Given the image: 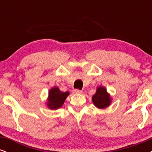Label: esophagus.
<instances>
[{
    "label": "esophagus",
    "instance_id": "esophagus-1",
    "mask_svg": "<svg viewBox=\"0 0 152 152\" xmlns=\"http://www.w3.org/2000/svg\"><path fill=\"white\" fill-rule=\"evenodd\" d=\"M74 92L75 94H82V91L79 90V89H74Z\"/></svg>",
    "mask_w": 152,
    "mask_h": 152
}]
</instances>
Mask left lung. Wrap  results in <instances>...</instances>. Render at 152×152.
I'll return each mask as SVG.
<instances>
[{
    "label": "left lung",
    "instance_id": "obj_1",
    "mask_svg": "<svg viewBox=\"0 0 152 152\" xmlns=\"http://www.w3.org/2000/svg\"><path fill=\"white\" fill-rule=\"evenodd\" d=\"M92 101L94 105L99 109H104L111 104L109 94L106 92V88L102 86L97 88L96 92L92 97Z\"/></svg>",
    "mask_w": 152,
    "mask_h": 152
}]
</instances>
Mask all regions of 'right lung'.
<instances>
[{"label": "right lung", "instance_id": "1", "mask_svg": "<svg viewBox=\"0 0 152 152\" xmlns=\"http://www.w3.org/2000/svg\"><path fill=\"white\" fill-rule=\"evenodd\" d=\"M48 94V102L47 105L50 109H56L61 107L66 97L69 95V91H61L58 87L52 88Z\"/></svg>", "mask_w": 152, "mask_h": 152}]
</instances>
